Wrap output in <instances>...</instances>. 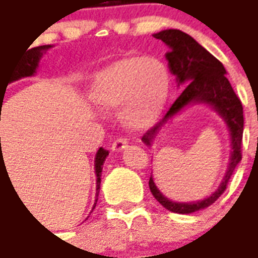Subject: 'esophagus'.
I'll use <instances>...</instances> for the list:
<instances>
[{"label":"esophagus","mask_w":258,"mask_h":258,"mask_svg":"<svg viewBox=\"0 0 258 258\" xmlns=\"http://www.w3.org/2000/svg\"><path fill=\"white\" fill-rule=\"evenodd\" d=\"M125 147H127V140L123 139V138H119V139L114 140V143L111 146V150L114 151V152H120Z\"/></svg>","instance_id":"esophagus-1"}]
</instances>
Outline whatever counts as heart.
<instances>
[{
    "mask_svg": "<svg viewBox=\"0 0 258 258\" xmlns=\"http://www.w3.org/2000/svg\"><path fill=\"white\" fill-rule=\"evenodd\" d=\"M171 91V75L156 58L124 56L96 73L91 100L102 110L120 107L123 124L134 131L150 128L160 118Z\"/></svg>",
    "mask_w": 258,
    "mask_h": 258,
    "instance_id": "obj_1",
    "label": "heart"
}]
</instances>
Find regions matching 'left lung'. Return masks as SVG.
<instances>
[{"label":"left lung","instance_id":"1","mask_svg":"<svg viewBox=\"0 0 258 258\" xmlns=\"http://www.w3.org/2000/svg\"><path fill=\"white\" fill-rule=\"evenodd\" d=\"M154 37L156 39H162L169 47V51L165 54L169 70L176 77L177 85H183L185 89L173 102L168 112L164 115V118L144 134L142 142L151 146L156 134L162 130L167 120L190 103H205L212 106L225 120L231 134L232 154L229 167L220 187L209 198L195 203L171 202L156 188L152 176L150 177L148 185L154 198L171 212L185 215L207 208L216 202L224 194V190L227 189L232 173L238 163L241 162V144L242 133H244L242 104L225 77L227 71L224 69L223 63L209 51H207L190 35L176 29H168V30L159 31L154 34Z\"/></svg>","mask_w":258,"mask_h":258}]
</instances>
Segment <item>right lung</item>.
I'll return each mask as SVG.
<instances>
[{
    "instance_id": "obj_1",
    "label": "right lung",
    "mask_w": 258,
    "mask_h": 258,
    "mask_svg": "<svg viewBox=\"0 0 258 258\" xmlns=\"http://www.w3.org/2000/svg\"><path fill=\"white\" fill-rule=\"evenodd\" d=\"M30 47V46H29ZM51 46L50 45H43V46H37V47H33V49L27 50L26 53L24 54V56L21 58V60L16 64V68L12 70L9 78H8V83L14 81H18L21 78H25V77H31V75L35 74V70L38 68V62L42 58V55L50 49ZM8 83H6V87H8ZM4 95L5 93H1V100L4 99ZM108 151L104 150V148L100 147L96 152L95 156V173H96V190H99L100 188V175H102V165H103L104 160L107 158ZM99 194V192H98ZM98 196V195H96ZM95 202H98L96 199ZM96 203L94 204V208H95Z\"/></svg>"
}]
</instances>
